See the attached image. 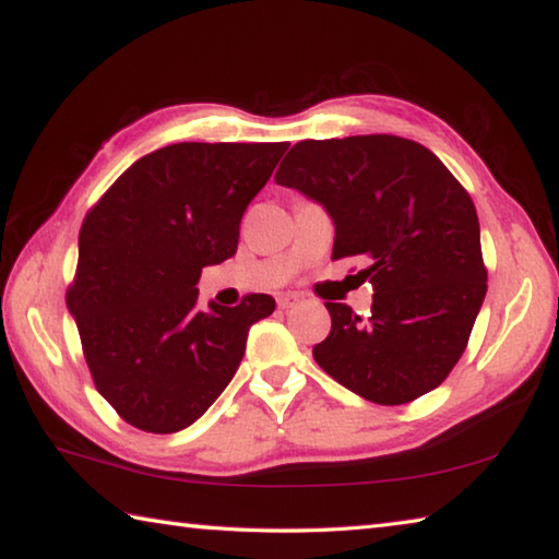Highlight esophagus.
Wrapping results in <instances>:
<instances>
[{"label": "esophagus", "mask_w": 559, "mask_h": 559, "mask_svg": "<svg viewBox=\"0 0 559 559\" xmlns=\"http://www.w3.org/2000/svg\"><path fill=\"white\" fill-rule=\"evenodd\" d=\"M298 302H300V296H296V293H283V296H278V308L281 310L296 308Z\"/></svg>", "instance_id": "1"}]
</instances>
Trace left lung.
Returning a JSON list of instances; mask_svg holds the SVG:
<instances>
[{"mask_svg": "<svg viewBox=\"0 0 559 559\" xmlns=\"http://www.w3.org/2000/svg\"><path fill=\"white\" fill-rule=\"evenodd\" d=\"M276 185L318 202L335 226L333 259L365 257L370 316L325 302L333 328L316 362L367 402L394 406L447 380L486 298L480 226L471 197L414 140H302Z\"/></svg>", "mask_w": 559, "mask_h": 559, "instance_id": "obj_1", "label": "left lung"}]
</instances>
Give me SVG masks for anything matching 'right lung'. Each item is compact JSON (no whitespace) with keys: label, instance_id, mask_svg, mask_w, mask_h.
Instances as JSON below:
<instances>
[{"label":"right lung","instance_id":"obj_1","mask_svg":"<svg viewBox=\"0 0 559 559\" xmlns=\"http://www.w3.org/2000/svg\"><path fill=\"white\" fill-rule=\"evenodd\" d=\"M288 143H177L140 157L88 212L66 306L98 392L132 427L187 429L239 370L249 328L276 308L197 306L204 266L231 259L246 206Z\"/></svg>","mask_w":559,"mask_h":559}]
</instances>
